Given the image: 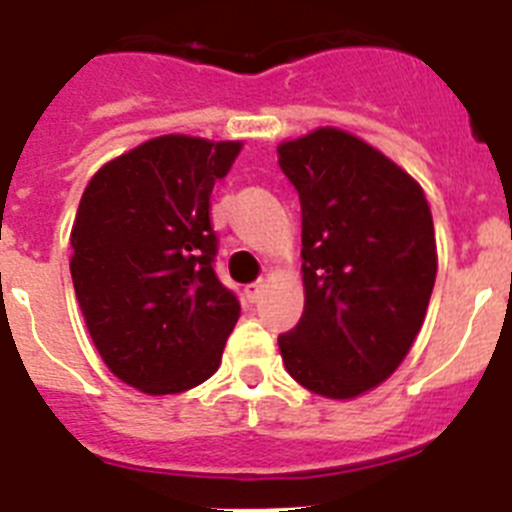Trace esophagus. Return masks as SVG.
<instances>
[{
  "mask_svg": "<svg viewBox=\"0 0 512 512\" xmlns=\"http://www.w3.org/2000/svg\"><path fill=\"white\" fill-rule=\"evenodd\" d=\"M261 292H264V282H253V284H248L246 287V300L251 302H259V297H261Z\"/></svg>",
  "mask_w": 512,
  "mask_h": 512,
  "instance_id": "esophagus-1",
  "label": "esophagus"
}]
</instances>
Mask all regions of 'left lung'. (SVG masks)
<instances>
[{
    "mask_svg": "<svg viewBox=\"0 0 512 512\" xmlns=\"http://www.w3.org/2000/svg\"><path fill=\"white\" fill-rule=\"evenodd\" d=\"M277 151L300 194L305 284L279 351L305 390L351 400L395 372L423 325L438 266L431 207L413 176L343 130Z\"/></svg>",
    "mask_w": 512,
    "mask_h": 512,
    "instance_id": "left-lung-1",
    "label": "left lung"
}]
</instances>
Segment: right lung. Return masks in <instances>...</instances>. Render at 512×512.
<instances>
[{"label":"right lung","instance_id":"1","mask_svg":"<svg viewBox=\"0 0 512 512\" xmlns=\"http://www.w3.org/2000/svg\"><path fill=\"white\" fill-rule=\"evenodd\" d=\"M238 153V140L161 135L104 164L81 194L76 300L104 364L146 395L210 379L238 323L210 223L212 187Z\"/></svg>","mask_w":512,"mask_h":512}]
</instances>
